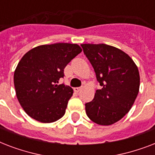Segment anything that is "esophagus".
<instances>
[{"label":"esophagus","instance_id":"1","mask_svg":"<svg viewBox=\"0 0 155 155\" xmlns=\"http://www.w3.org/2000/svg\"><path fill=\"white\" fill-rule=\"evenodd\" d=\"M81 89H82V87H75V88H74V91L78 93V92L81 91Z\"/></svg>","mask_w":155,"mask_h":155}]
</instances>
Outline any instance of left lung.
<instances>
[{"instance_id":"left-lung-1","label":"left lung","mask_w":155,"mask_h":155,"mask_svg":"<svg viewBox=\"0 0 155 155\" xmlns=\"http://www.w3.org/2000/svg\"><path fill=\"white\" fill-rule=\"evenodd\" d=\"M84 53L94 68L101 89L85 104L87 116L101 125L120 120L132 108L139 92L137 65L127 54L106 44H81Z\"/></svg>"}]
</instances>
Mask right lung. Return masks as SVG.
I'll return each mask as SVG.
<instances>
[{
    "mask_svg": "<svg viewBox=\"0 0 155 155\" xmlns=\"http://www.w3.org/2000/svg\"><path fill=\"white\" fill-rule=\"evenodd\" d=\"M82 51L77 44L41 45L25 53L14 71L16 96L24 111L33 119L51 123L65 114L73 89L59 84L63 70Z\"/></svg>",
    "mask_w": 155,
    "mask_h": 155,
    "instance_id": "add662e5",
    "label": "right lung"
}]
</instances>
